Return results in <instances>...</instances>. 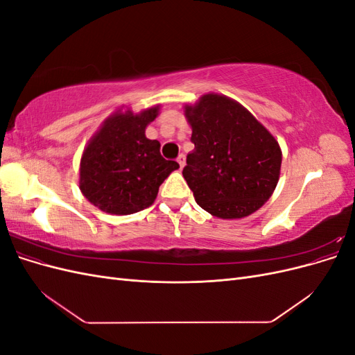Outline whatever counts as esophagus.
I'll list each match as a JSON object with an SVG mask.
<instances>
[{
  "label": "esophagus",
  "mask_w": 355,
  "mask_h": 355,
  "mask_svg": "<svg viewBox=\"0 0 355 355\" xmlns=\"http://www.w3.org/2000/svg\"><path fill=\"white\" fill-rule=\"evenodd\" d=\"M176 161H178V164H179V167L182 168L185 166V155L184 154H179V157L176 158Z\"/></svg>",
  "instance_id": "esophagus-1"
}]
</instances>
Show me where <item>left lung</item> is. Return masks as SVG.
Here are the masks:
<instances>
[{
  "instance_id": "8db88e82",
  "label": "left lung",
  "mask_w": 355,
  "mask_h": 355,
  "mask_svg": "<svg viewBox=\"0 0 355 355\" xmlns=\"http://www.w3.org/2000/svg\"><path fill=\"white\" fill-rule=\"evenodd\" d=\"M185 110L194 151L182 175L198 206L222 219L262 207L280 178L282 149L274 136L227 96L204 94Z\"/></svg>"
}]
</instances>
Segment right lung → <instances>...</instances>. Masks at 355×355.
I'll list each match as a JSON object with an SVG mask.
<instances>
[{"label":"right lung","mask_w":355,"mask_h":355,"mask_svg":"<svg viewBox=\"0 0 355 355\" xmlns=\"http://www.w3.org/2000/svg\"><path fill=\"white\" fill-rule=\"evenodd\" d=\"M158 106L135 115L116 112L84 149L80 189L106 213L132 214L151 206L164 179L176 170V161L163 158L159 142L145 136Z\"/></svg>","instance_id":"obj_1"}]
</instances>
